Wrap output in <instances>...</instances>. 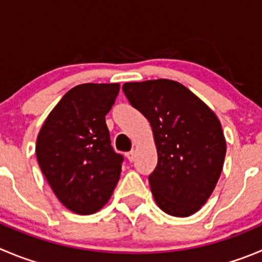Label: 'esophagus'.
<instances>
[{
    "mask_svg": "<svg viewBox=\"0 0 262 262\" xmlns=\"http://www.w3.org/2000/svg\"><path fill=\"white\" fill-rule=\"evenodd\" d=\"M126 157L129 162H133L134 159H135V150H131L128 151V153H126Z\"/></svg>",
    "mask_w": 262,
    "mask_h": 262,
    "instance_id": "esophagus-1",
    "label": "esophagus"
}]
</instances>
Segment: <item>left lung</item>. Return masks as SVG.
<instances>
[{
    "label": "left lung",
    "instance_id": "left-lung-1",
    "mask_svg": "<svg viewBox=\"0 0 262 262\" xmlns=\"http://www.w3.org/2000/svg\"><path fill=\"white\" fill-rule=\"evenodd\" d=\"M122 90L153 129L158 162L149 184L154 201L168 215H193L210 198L223 171L226 143L220 121L176 81L127 82Z\"/></svg>",
    "mask_w": 262,
    "mask_h": 262
}]
</instances>
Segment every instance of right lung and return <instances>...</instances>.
Wrapping results in <instances>:
<instances>
[{
	"instance_id": "obj_1",
	"label": "right lung",
	"mask_w": 262,
	"mask_h": 262,
	"mask_svg": "<svg viewBox=\"0 0 262 262\" xmlns=\"http://www.w3.org/2000/svg\"><path fill=\"white\" fill-rule=\"evenodd\" d=\"M119 83H83L69 90L42 124L36 144L39 168L72 212L103 208L121 176L123 157L111 145L105 116Z\"/></svg>"
}]
</instances>
